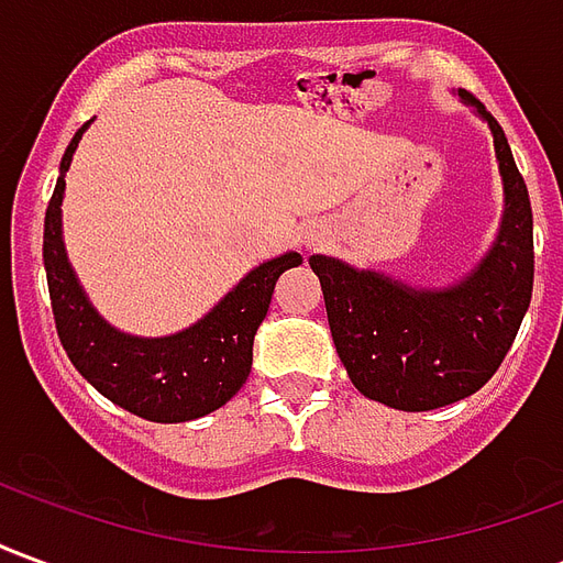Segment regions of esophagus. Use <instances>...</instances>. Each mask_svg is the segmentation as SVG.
I'll return each mask as SVG.
<instances>
[{
    "label": "esophagus",
    "instance_id": "34e87169",
    "mask_svg": "<svg viewBox=\"0 0 563 563\" xmlns=\"http://www.w3.org/2000/svg\"><path fill=\"white\" fill-rule=\"evenodd\" d=\"M305 238H307V246H322V241H325V234H322V229H310V232H307Z\"/></svg>",
    "mask_w": 563,
    "mask_h": 563
}]
</instances>
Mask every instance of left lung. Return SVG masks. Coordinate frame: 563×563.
Returning <instances> with one entry per match:
<instances>
[{
    "mask_svg": "<svg viewBox=\"0 0 563 563\" xmlns=\"http://www.w3.org/2000/svg\"><path fill=\"white\" fill-rule=\"evenodd\" d=\"M464 102L488 120L504 174V225L492 253L446 292H419L374 271L313 256L338 355L353 386L395 410H437L495 377L519 334L533 289V217L525 177L507 135L473 96Z\"/></svg>",
    "mask_w": 563,
    "mask_h": 563,
    "instance_id": "obj_1",
    "label": "left lung"
}]
</instances>
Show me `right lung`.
I'll return each mask as SVG.
<instances>
[{
    "label": "right lung",
    "mask_w": 563,
    "mask_h": 563,
    "mask_svg": "<svg viewBox=\"0 0 563 563\" xmlns=\"http://www.w3.org/2000/svg\"><path fill=\"white\" fill-rule=\"evenodd\" d=\"M80 126L59 162V180L44 213V271L63 350L108 401L150 422H189L220 410L250 377L253 338L268 313L274 283L301 265L298 253L271 258L222 298L208 317L174 338H129L104 322L68 268L59 205Z\"/></svg>",
    "instance_id": "right-lung-1"
}]
</instances>
